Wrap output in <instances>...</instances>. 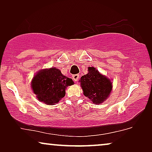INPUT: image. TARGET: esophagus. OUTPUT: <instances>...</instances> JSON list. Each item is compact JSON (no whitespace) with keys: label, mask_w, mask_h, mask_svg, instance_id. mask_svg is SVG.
<instances>
[{"label":"esophagus","mask_w":152,"mask_h":152,"mask_svg":"<svg viewBox=\"0 0 152 152\" xmlns=\"http://www.w3.org/2000/svg\"><path fill=\"white\" fill-rule=\"evenodd\" d=\"M72 77V79H73V80L75 81V82H77V81H78L79 78H80V75H77V74L73 75Z\"/></svg>","instance_id":"obj_1"}]
</instances>
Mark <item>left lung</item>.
I'll return each instance as SVG.
<instances>
[{
    "mask_svg": "<svg viewBox=\"0 0 152 152\" xmlns=\"http://www.w3.org/2000/svg\"><path fill=\"white\" fill-rule=\"evenodd\" d=\"M88 72L80 80L84 95L95 104L104 102L112 90V82L109 78L100 74L96 68L88 67Z\"/></svg>",
    "mask_w": 152,
    "mask_h": 152,
    "instance_id": "1",
    "label": "left lung"
}]
</instances>
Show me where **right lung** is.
<instances>
[{
	"instance_id": "obj_1",
	"label": "right lung",
	"mask_w": 152,
	"mask_h": 152,
	"mask_svg": "<svg viewBox=\"0 0 152 152\" xmlns=\"http://www.w3.org/2000/svg\"><path fill=\"white\" fill-rule=\"evenodd\" d=\"M74 84L73 81L53 67L40 70L31 82L33 92L40 102L48 105L58 103L66 95V89Z\"/></svg>"
}]
</instances>
